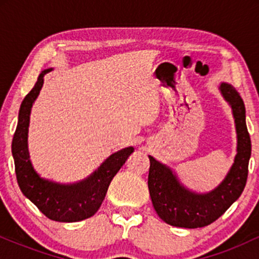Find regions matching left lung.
Wrapping results in <instances>:
<instances>
[{
    "instance_id": "8db88e82",
    "label": "left lung",
    "mask_w": 259,
    "mask_h": 259,
    "mask_svg": "<svg viewBox=\"0 0 259 259\" xmlns=\"http://www.w3.org/2000/svg\"><path fill=\"white\" fill-rule=\"evenodd\" d=\"M221 91L233 108L237 133V154L225 180L207 195H196L178 183L170 169L150 157L148 190L157 214L173 227L195 229L207 227L225 213L246 186L251 157V138L246 126L243 100L230 84L223 82Z\"/></svg>"
}]
</instances>
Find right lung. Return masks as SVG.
I'll return each mask as SVG.
<instances>
[{"mask_svg":"<svg viewBox=\"0 0 259 259\" xmlns=\"http://www.w3.org/2000/svg\"><path fill=\"white\" fill-rule=\"evenodd\" d=\"M50 70H44L38 75L36 84L20 105L18 125L12 141L17 181L23 194L49 219L63 223L84 221L99 210L112 179L134 152V148L127 147L112 154L102 163L99 170L79 184L59 185L41 179L29 159L28 126L31 106L42 88L44 75Z\"/></svg>","mask_w":259,"mask_h":259,"instance_id":"right-lung-1","label":"right lung"}]
</instances>
